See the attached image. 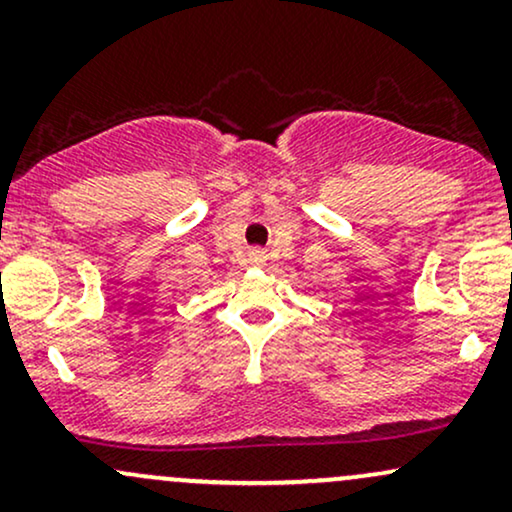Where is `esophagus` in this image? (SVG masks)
Instances as JSON below:
<instances>
[{
	"mask_svg": "<svg viewBox=\"0 0 512 512\" xmlns=\"http://www.w3.org/2000/svg\"><path fill=\"white\" fill-rule=\"evenodd\" d=\"M250 260L255 262V264H264V260H267V255H264L262 250H252L250 252Z\"/></svg>",
	"mask_w": 512,
	"mask_h": 512,
	"instance_id": "obj_1",
	"label": "esophagus"
}]
</instances>
